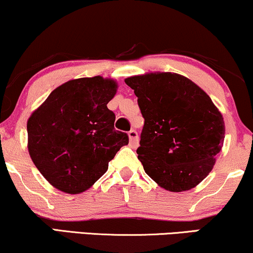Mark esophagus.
Instances as JSON below:
<instances>
[{
  "instance_id": "obj_1",
  "label": "esophagus",
  "mask_w": 253,
  "mask_h": 253,
  "mask_svg": "<svg viewBox=\"0 0 253 253\" xmlns=\"http://www.w3.org/2000/svg\"><path fill=\"white\" fill-rule=\"evenodd\" d=\"M128 137H129V145L132 147L137 146V141H139V136H137L136 130H129L128 132Z\"/></svg>"
}]
</instances>
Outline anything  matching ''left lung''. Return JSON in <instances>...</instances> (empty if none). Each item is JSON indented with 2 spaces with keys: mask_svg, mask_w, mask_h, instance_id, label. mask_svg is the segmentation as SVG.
<instances>
[{
  "mask_svg": "<svg viewBox=\"0 0 253 253\" xmlns=\"http://www.w3.org/2000/svg\"><path fill=\"white\" fill-rule=\"evenodd\" d=\"M125 83L145 118L136 153L146 174L172 193L196 187L224 142L222 113L200 86L177 73L149 72Z\"/></svg>",
  "mask_w": 253,
  "mask_h": 253,
  "instance_id": "obj_1",
  "label": "left lung"
}]
</instances>
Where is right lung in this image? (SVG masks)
I'll list each match as a JSON object with an SVG mask.
<instances>
[{
  "label": "right lung",
  "instance_id": "add662e5",
  "mask_svg": "<svg viewBox=\"0 0 253 253\" xmlns=\"http://www.w3.org/2000/svg\"><path fill=\"white\" fill-rule=\"evenodd\" d=\"M114 79L95 76L64 83L51 92L27 123L28 150L41 174L66 194H81L100 178L128 135L114 129L107 104Z\"/></svg>",
  "mask_w": 253,
  "mask_h": 253
}]
</instances>
